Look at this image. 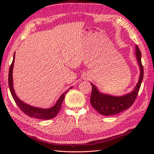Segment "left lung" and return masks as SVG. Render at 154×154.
<instances>
[{"label":"left lung","instance_id":"1","mask_svg":"<svg viewBox=\"0 0 154 154\" xmlns=\"http://www.w3.org/2000/svg\"><path fill=\"white\" fill-rule=\"evenodd\" d=\"M136 57L140 69V76L136 85L132 91L121 96H114L103 94L97 90V87L91 83L92 93L91 103L93 108L103 116L115 115L128 109L132 105L140 88L143 78V67L141 63V53L138 46L136 45Z\"/></svg>","mask_w":154,"mask_h":154}]
</instances>
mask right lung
<instances>
[{
	"mask_svg": "<svg viewBox=\"0 0 154 154\" xmlns=\"http://www.w3.org/2000/svg\"><path fill=\"white\" fill-rule=\"evenodd\" d=\"M15 56L14 54L13 56V60L12 63L10 67V71H9V76H8V85L10 87V90L11 92V94L13 96V98L15 100L16 104L19 107V109L26 115L29 116L31 118H34L38 119H50L55 117L58 113V112L61 109V106L62 105L63 101L64 100L65 95L67 94V92L69 91V89H71L72 87H71L66 91L64 93L60 96L59 99L56 102V103L52 107H50L48 109H43V108H39V107H35L33 106L29 105L28 104L26 103L25 102L22 101L18 98L17 94H15V90L13 88V69L14 66V61H15Z\"/></svg>",
	"mask_w": 154,
	"mask_h": 154,
	"instance_id": "obj_1",
	"label": "right lung"
}]
</instances>
